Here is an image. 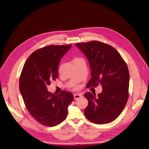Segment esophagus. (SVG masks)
I'll use <instances>...</instances> for the list:
<instances>
[{"mask_svg": "<svg viewBox=\"0 0 149 149\" xmlns=\"http://www.w3.org/2000/svg\"><path fill=\"white\" fill-rule=\"evenodd\" d=\"M82 96V94H75L74 95V100H77V99H79L80 97Z\"/></svg>", "mask_w": 149, "mask_h": 149, "instance_id": "obj_1", "label": "esophagus"}]
</instances>
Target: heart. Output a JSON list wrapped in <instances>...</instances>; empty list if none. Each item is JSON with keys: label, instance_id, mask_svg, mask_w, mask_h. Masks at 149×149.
<instances>
[{"label": "heart", "instance_id": "heart-1", "mask_svg": "<svg viewBox=\"0 0 149 149\" xmlns=\"http://www.w3.org/2000/svg\"><path fill=\"white\" fill-rule=\"evenodd\" d=\"M79 59V58H77V59Z\"/></svg>", "mask_w": 149, "mask_h": 149}]
</instances>
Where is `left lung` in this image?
<instances>
[{"label":"left lung","instance_id":"left-lung-1","mask_svg":"<svg viewBox=\"0 0 149 149\" xmlns=\"http://www.w3.org/2000/svg\"><path fill=\"white\" fill-rule=\"evenodd\" d=\"M76 46L87 57L91 70L87 87L101 84L102 88L97 96L91 92L85 93L88 104L84 115L95 124L111 123L121 114L128 100V67L116 49L108 44L94 40Z\"/></svg>","mask_w":149,"mask_h":149}]
</instances>
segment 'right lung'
<instances>
[{
	"mask_svg": "<svg viewBox=\"0 0 149 149\" xmlns=\"http://www.w3.org/2000/svg\"><path fill=\"white\" fill-rule=\"evenodd\" d=\"M71 47L53 45L38 49L26 59L21 73L19 90L25 107L44 126H56L64 121L74 100L71 92L64 90L55 95L47 90L51 81L58 77L59 62Z\"/></svg>",
	"mask_w": 149,
	"mask_h": 149,
	"instance_id": "right-lung-1",
	"label": "right lung"
}]
</instances>
